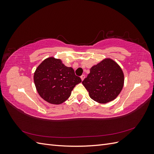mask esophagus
Masks as SVG:
<instances>
[{
    "label": "esophagus",
    "mask_w": 154,
    "mask_h": 154,
    "mask_svg": "<svg viewBox=\"0 0 154 154\" xmlns=\"http://www.w3.org/2000/svg\"><path fill=\"white\" fill-rule=\"evenodd\" d=\"M81 80L83 81V80H84V78H85V75H84V74H83V75H82L81 76Z\"/></svg>",
    "instance_id": "esophagus-1"
}]
</instances>
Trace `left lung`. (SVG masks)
Returning <instances> with one entry per match:
<instances>
[{"label":"left lung","instance_id":"1","mask_svg":"<svg viewBox=\"0 0 154 154\" xmlns=\"http://www.w3.org/2000/svg\"><path fill=\"white\" fill-rule=\"evenodd\" d=\"M82 84L91 99L97 103H106L115 100L122 91L124 74L113 60L105 58L91 68Z\"/></svg>","mask_w":154,"mask_h":154}]
</instances>
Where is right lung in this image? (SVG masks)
I'll list each match as a JSON object with an SVG mask.
<instances>
[{
  "label": "right lung",
  "mask_w": 154,
  "mask_h": 154,
  "mask_svg": "<svg viewBox=\"0 0 154 154\" xmlns=\"http://www.w3.org/2000/svg\"><path fill=\"white\" fill-rule=\"evenodd\" d=\"M34 82L42 98L51 104L59 105L71 96L74 87L82 82L72 67L65 66L60 59H45L34 73Z\"/></svg>",
  "instance_id": "obj_1"
}]
</instances>
